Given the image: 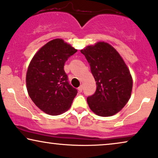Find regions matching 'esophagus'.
Wrapping results in <instances>:
<instances>
[{"label":"esophagus","instance_id":"obj_1","mask_svg":"<svg viewBox=\"0 0 158 158\" xmlns=\"http://www.w3.org/2000/svg\"><path fill=\"white\" fill-rule=\"evenodd\" d=\"M78 91L80 92H82V91H83V85H80L78 87Z\"/></svg>","mask_w":158,"mask_h":158}]
</instances>
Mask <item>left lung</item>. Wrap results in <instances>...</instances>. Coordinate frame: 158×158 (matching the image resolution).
Listing matches in <instances>:
<instances>
[{"instance_id":"left-lung-1","label":"left lung","mask_w":158,"mask_h":158,"mask_svg":"<svg viewBox=\"0 0 158 158\" xmlns=\"http://www.w3.org/2000/svg\"><path fill=\"white\" fill-rule=\"evenodd\" d=\"M81 52L97 82L95 93L87 98L90 109L102 117L118 113L128 102L133 86L131 75L123 59L104 42L87 46Z\"/></svg>"}]
</instances>
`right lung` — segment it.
I'll list each match as a JSON object with an SVG mask.
<instances>
[{
	"label": "right lung",
	"instance_id": "obj_1",
	"mask_svg": "<svg viewBox=\"0 0 158 158\" xmlns=\"http://www.w3.org/2000/svg\"><path fill=\"white\" fill-rule=\"evenodd\" d=\"M76 52L77 49L57 38L47 43L32 58L27 72V89L45 113L59 115L71 106L77 90L69 83L64 66Z\"/></svg>",
	"mask_w": 158,
	"mask_h": 158
}]
</instances>
